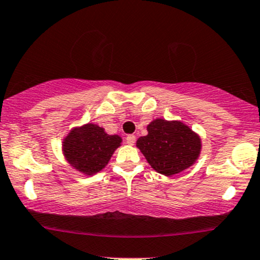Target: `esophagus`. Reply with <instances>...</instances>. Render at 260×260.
I'll return each mask as SVG.
<instances>
[{"label":"esophagus","mask_w":260,"mask_h":260,"mask_svg":"<svg viewBox=\"0 0 260 260\" xmlns=\"http://www.w3.org/2000/svg\"><path fill=\"white\" fill-rule=\"evenodd\" d=\"M125 141H126V144H127V145L133 146L134 144H135V141H136L135 135H127V136H126V139H125Z\"/></svg>","instance_id":"esophagus-1"}]
</instances>
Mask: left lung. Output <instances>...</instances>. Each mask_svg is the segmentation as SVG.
I'll return each instance as SVG.
<instances>
[{"mask_svg":"<svg viewBox=\"0 0 260 260\" xmlns=\"http://www.w3.org/2000/svg\"><path fill=\"white\" fill-rule=\"evenodd\" d=\"M147 135L136 141V146L158 173L174 176L193 166L199 157V135L183 122L156 119L147 125Z\"/></svg>","mask_w":260,"mask_h":260,"instance_id":"8db88e82","label":"left lung"}]
</instances>
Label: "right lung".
Here are the masks:
<instances>
[{
	"mask_svg": "<svg viewBox=\"0 0 260 260\" xmlns=\"http://www.w3.org/2000/svg\"><path fill=\"white\" fill-rule=\"evenodd\" d=\"M120 144V136L108 135L103 127L86 124L70 131L63 139L62 152L71 167L93 176L106 167Z\"/></svg>",
	"mask_w": 260,
	"mask_h": 260,
	"instance_id": "right-lung-1",
	"label": "right lung"
}]
</instances>
